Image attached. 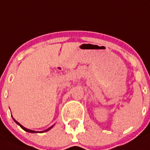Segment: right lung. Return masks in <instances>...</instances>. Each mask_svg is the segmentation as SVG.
Here are the masks:
<instances>
[{"instance_id":"add662e5","label":"right lung","mask_w":150,"mask_h":150,"mask_svg":"<svg viewBox=\"0 0 150 150\" xmlns=\"http://www.w3.org/2000/svg\"><path fill=\"white\" fill-rule=\"evenodd\" d=\"M12 119H13V120L15 121V123L16 124H18V125H19L20 127H21V128H22L23 129V130H25V131H26V132H32V133H35V132H40V133H41V132H47V131H48L49 130V129H51V128L53 127V126H51V127H49L48 128V129H45V130H44V131H41V132H40V131H34V130H31V129H27V128H25V127H24L23 126H22V125H21V124L19 123V122H17L16 120H15V119H14L13 117H12Z\"/></svg>"}]
</instances>
